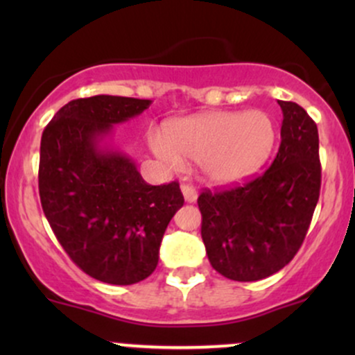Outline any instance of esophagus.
I'll use <instances>...</instances> for the list:
<instances>
[{
  "label": "esophagus",
  "instance_id": "1",
  "mask_svg": "<svg viewBox=\"0 0 355 355\" xmlns=\"http://www.w3.org/2000/svg\"><path fill=\"white\" fill-rule=\"evenodd\" d=\"M182 193H183V198H185L187 203L197 202L198 193H197V190H195L191 185H182Z\"/></svg>",
  "mask_w": 355,
  "mask_h": 355
}]
</instances>
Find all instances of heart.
<instances>
[{
    "mask_svg": "<svg viewBox=\"0 0 355 355\" xmlns=\"http://www.w3.org/2000/svg\"><path fill=\"white\" fill-rule=\"evenodd\" d=\"M277 125L263 110L210 112L178 118L164 126V137H150V146L172 170L197 162L211 185L245 180L267 164L275 148Z\"/></svg>",
    "mask_w": 355,
    "mask_h": 355,
    "instance_id": "b5f03b06",
    "label": "heart"
}]
</instances>
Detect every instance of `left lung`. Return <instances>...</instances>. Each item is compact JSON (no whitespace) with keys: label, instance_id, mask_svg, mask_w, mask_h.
<instances>
[{"label":"left lung","instance_id":"8db88e82","mask_svg":"<svg viewBox=\"0 0 355 355\" xmlns=\"http://www.w3.org/2000/svg\"><path fill=\"white\" fill-rule=\"evenodd\" d=\"M277 101L284 120L274 164L245 185L198 197L211 267L237 282L262 280L287 266L319 202L317 125L294 101Z\"/></svg>","mask_w":355,"mask_h":355}]
</instances>
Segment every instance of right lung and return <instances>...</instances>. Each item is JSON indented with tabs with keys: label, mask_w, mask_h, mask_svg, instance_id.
I'll return each instance as SVG.
<instances>
[{
	"label": "right lung",
	"mask_w": 355,
	"mask_h": 355,
	"mask_svg": "<svg viewBox=\"0 0 355 355\" xmlns=\"http://www.w3.org/2000/svg\"><path fill=\"white\" fill-rule=\"evenodd\" d=\"M152 100L96 95L56 112L40 146V198L73 262L105 284L132 285L157 268L170 220L183 207L177 182L148 185L113 144L115 125Z\"/></svg>",
	"instance_id": "add662e5"
}]
</instances>
